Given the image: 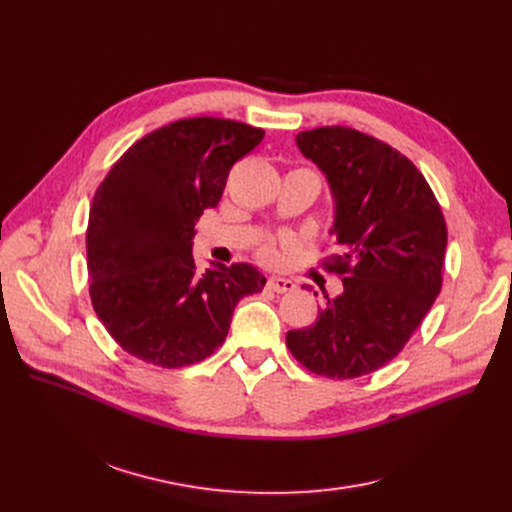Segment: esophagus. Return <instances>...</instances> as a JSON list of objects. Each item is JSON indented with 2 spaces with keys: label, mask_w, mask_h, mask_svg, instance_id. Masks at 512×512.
<instances>
[{
  "label": "esophagus",
  "mask_w": 512,
  "mask_h": 512,
  "mask_svg": "<svg viewBox=\"0 0 512 512\" xmlns=\"http://www.w3.org/2000/svg\"><path fill=\"white\" fill-rule=\"evenodd\" d=\"M266 285H269V289L277 291V294H285V291H294L296 289V283L291 281V279H285V277H269Z\"/></svg>",
  "instance_id": "obj_1"
}]
</instances>
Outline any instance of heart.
<instances>
[{
  "mask_svg": "<svg viewBox=\"0 0 512 512\" xmlns=\"http://www.w3.org/2000/svg\"><path fill=\"white\" fill-rule=\"evenodd\" d=\"M262 256H264V258H271V256H273V250H271V248H264V250H262Z\"/></svg>",
  "mask_w": 512,
  "mask_h": 512,
  "instance_id": "1",
  "label": "heart"
}]
</instances>
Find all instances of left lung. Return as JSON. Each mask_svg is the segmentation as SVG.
Listing matches in <instances>:
<instances>
[{
	"instance_id": "left-lung-1",
	"label": "left lung",
	"mask_w": 512,
	"mask_h": 512,
	"mask_svg": "<svg viewBox=\"0 0 512 512\" xmlns=\"http://www.w3.org/2000/svg\"><path fill=\"white\" fill-rule=\"evenodd\" d=\"M335 200L337 252L323 258L344 291L308 329L287 331L294 358L329 379L369 375L396 358L442 289L448 229L421 170L350 127L296 135ZM316 296V291H314Z\"/></svg>"
}]
</instances>
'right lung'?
<instances>
[{"mask_svg":"<svg viewBox=\"0 0 512 512\" xmlns=\"http://www.w3.org/2000/svg\"><path fill=\"white\" fill-rule=\"evenodd\" d=\"M262 137L231 118H181L135 141L97 187L89 296L127 354L162 369L196 364L223 346L237 302L262 291L254 266L210 262L200 271L191 252L196 221Z\"/></svg>","mask_w":512,"mask_h":512,"instance_id":"1","label":"right lung"}]
</instances>
